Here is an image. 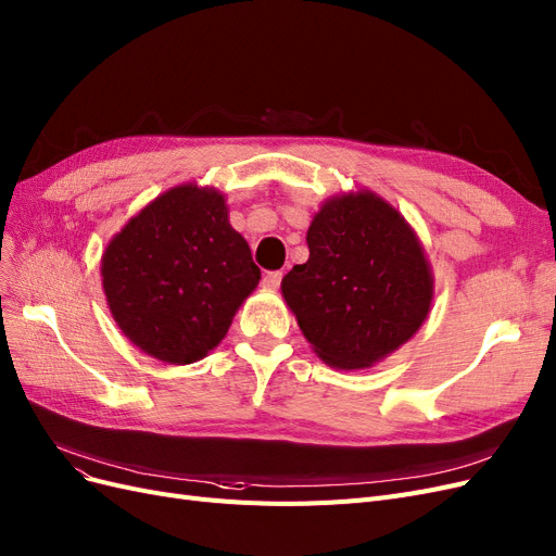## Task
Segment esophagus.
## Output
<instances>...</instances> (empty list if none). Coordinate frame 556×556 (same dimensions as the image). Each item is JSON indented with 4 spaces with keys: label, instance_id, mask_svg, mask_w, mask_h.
Wrapping results in <instances>:
<instances>
[{
    "label": "esophagus",
    "instance_id": "1",
    "mask_svg": "<svg viewBox=\"0 0 556 556\" xmlns=\"http://www.w3.org/2000/svg\"><path fill=\"white\" fill-rule=\"evenodd\" d=\"M280 280H282V271H269L262 278V285L266 287V290H278Z\"/></svg>",
    "mask_w": 556,
    "mask_h": 556
}]
</instances>
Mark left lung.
Returning <instances> with one entry per match:
<instances>
[{
  "mask_svg": "<svg viewBox=\"0 0 556 556\" xmlns=\"http://www.w3.org/2000/svg\"><path fill=\"white\" fill-rule=\"evenodd\" d=\"M305 241L308 262L296 264L280 290L324 363L370 368L428 319L434 278L424 245L372 190L329 198Z\"/></svg>",
  "mask_w": 556,
  "mask_h": 556,
  "instance_id": "left-lung-1",
  "label": "left lung"
}]
</instances>
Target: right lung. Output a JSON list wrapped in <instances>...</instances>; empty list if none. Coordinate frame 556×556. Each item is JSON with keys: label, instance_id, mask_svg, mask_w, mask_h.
<instances>
[{"label": "right lung", "instance_id": "obj_1", "mask_svg": "<svg viewBox=\"0 0 556 556\" xmlns=\"http://www.w3.org/2000/svg\"><path fill=\"white\" fill-rule=\"evenodd\" d=\"M101 276L124 336L172 366L218 348L260 282L225 195L198 184L169 188L132 216L108 243Z\"/></svg>", "mask_w": 556, "mask_h": 556}]
</instances>
